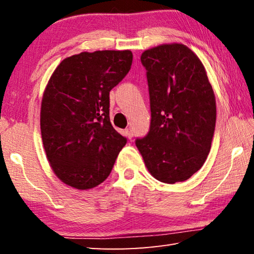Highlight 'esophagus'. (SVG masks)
<instances>
[{"mask_svg": "<svg viewBox=\"0 0 254 254\" xmlns=\"http://www.w3.org/2000/svg\"><path fill=\"white\" fill-rule=\"evenodd\" d=\"M124 133H126V135H127L130 140L133 137V131L131 130V128H127V130L124 131Z\"/></svg>", "mask_w": 254, "mask_h": 254, "instance_id": "obj_1", "label": "esophagus"}]
</instances>
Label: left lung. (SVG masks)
<instances>
[{
	"instance_id": "left-lung-1",
	"label": "left lung",
	"mask_w": 254,
	"mask_h": 254,
	"mask_svg": "<svg viewBox=\"0 0 254 254\" xmlns=\"http://www.w3.org/2000/svg\"><path fill=\"white\" fill-rule=\"evenodd\" d=\"M151 122L135 145L154 178L185 182L207 158L216 123V102L199 58L180 44L145 50Z\"/></svg>"
}]
</instances>
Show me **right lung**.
Here are the masks:
<instances>
[{
    "instance_id": "add662e5",
    "label": "right lung",
    "mask_w": 254,
    "mask_h": 254,
    "mask_svg": "<svg viewBox=\"0 0 254 254\" xmlns=\"http://www.w3.org/2000/svg\"><path fill=\"white\" fill-rule=\"evenodd\" d=\"M130 50L80 53L64 59L41 103L47 158L68 186L89 189L111 174L127 137L112 127L110 92L131 69Z\"/></svg>"
}]
</instances>
